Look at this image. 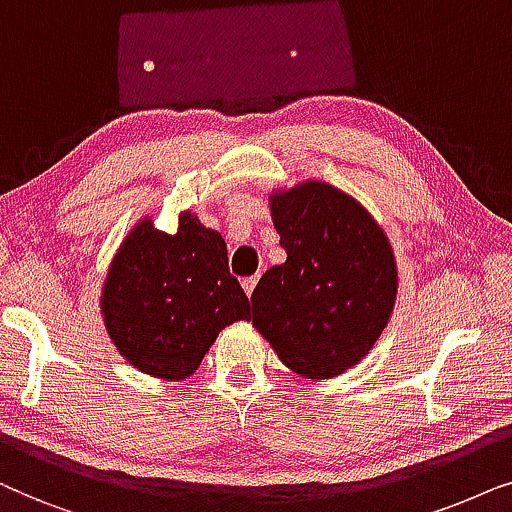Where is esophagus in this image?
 Instances as JSON below:
<instances>
[{"mask_svg":"<svg viewBox=\"0 0 512 512\" xmlns=\"http://www.w3.org/2000/svg\"><path fill=\"white\" fill-rule=\"evenodd\" d=\"M257 281H260V276H250V278H243V290H245V295H252V290H255V285H257Z\"/></svg>","mask_w":512,"mask_h":512,"instance_id":"34e87169","label":"esophagus"}]
</instances>
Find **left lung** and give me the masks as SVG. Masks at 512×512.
Masks as SVG:
<instances>
[{"label": "left lung", "mask_w": 512, "mask_h": 512, "mask_svg": "<svg viewBox=\"0 0 512 512\" xmlns=\"http://www.w3.org/2000/svg\"><path fill=\"white\" fill-rule=\"evenodd\" d=\"M269 210L288 257L252 290V327L299 377H339L391 320V241L363 203L325 180L271 189Z\"/></svg>", "instance_id": "obj_1"}]
</instances>
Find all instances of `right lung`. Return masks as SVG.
Masks as SVG:
<instances>
[{
  "label": "right lung",
  "instance_id": "add662e5",
  "mask_svg": "<svg viewBox=\"0 0 512 512\" xmlns=\"http://www.w3.org/2000/svg\"><path fill=\"white\" fill-rule=\"evenodd\" d=\"M109 339L133 367L163 381L189 379L224 327L250 318V302L229 274L227 243L182 210L177 231L145 215L114 252L100 290Z\"/></svg>",
  "mask_w": 512,
  "mask_h": 512
}]
</instances>
